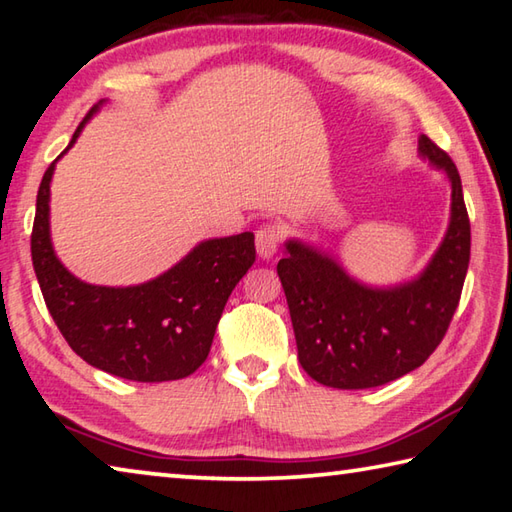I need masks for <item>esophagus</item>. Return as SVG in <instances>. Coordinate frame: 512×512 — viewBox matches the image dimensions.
I'll return each instance as SVG.
<instances>
[{
  "label": "esophagus",
  "instance_id": "1",
  "mask_svg": "<svg viewBox=\"0 0 512 512\" xmlns=\"http://www.w3.org/2000/svg\"><path fill=\"white\" fill-rule=\"evenodd\" d=\"M283 243V231L276 225H260L256 231V249L260 258H272Z\"/></svg>",
  "mask_w": 512,
  "mask_h": 512
}]
</instances>
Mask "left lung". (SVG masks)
Instances as JSON below:
<instances>
[{"label":"left lung","mask_w":512,"mask_h":512,"mask_svg":"<svg viewBox=\"0 0 512 512\" xmlns=\"http://www.w3.org/2000/svg\"><path fill=\"white\" fill-rule=\"evenodd\" d=\"M423 156L446 169L452 216L439 252L417 281L370 289L352 281L332 258L289 240L278 260L298 361L314 381L339 390L390 383L428 361L457 312L470 263V218L455 162L428 136Z\"/></svg>","instance_id":"1"}]
</instances>
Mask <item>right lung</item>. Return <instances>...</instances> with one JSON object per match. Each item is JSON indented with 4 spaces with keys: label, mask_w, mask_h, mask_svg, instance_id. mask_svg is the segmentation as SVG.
Instances as JSON below:
<instances>
[{
    "label": "right lung",
    "mask_w": 512,
    "mask_h": 512,
    "mask_svg": "<svg viewBox=\"0 0 512 512\" xmlns=\"http://www.w3.org/2000/svg\"><path fill=\"white\" fill-rule=\"evenodd\" d=\"M95 109L86 113L66 149ZM53 169L55 162L37 191L31 256L57 330L86 363L122 379L158 383L194 374L211 350L229 294L254 265L252 231L205 240L167 274L144 285L82 283L55 258L48 236Z\"/></svg>",
    "instance_id": "1"
}]
</instances>
